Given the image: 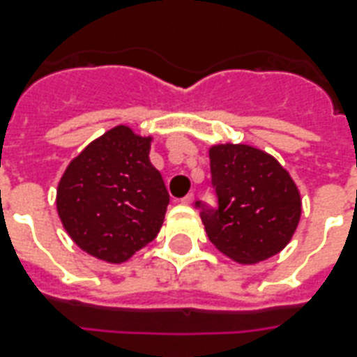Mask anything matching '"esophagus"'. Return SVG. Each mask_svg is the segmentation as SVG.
<instances>
[{
  "instance_id": "34e87169",
  "label": "esophagus",
  "mask_w": 357,
  "mask_h": 357,
  "mask_svg": "<svg viewBox=\"0 0 357 357\" xmlns=\"http://www.w3.org/2000/svg\"><path fill=\"white\" fill-rule=\"evenodd\" d=\"M192 202H195V195H187L181 198V204H183V206H190Z\"/></svg>"
}]
</instances>
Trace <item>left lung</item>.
I'll return each instance as SVG.
<instances>
[{
    "label": "left lung",
    "instance_id": "1",
    "mask_svg": "<svg viewBox=\"0 0 357 357\" xmlns=\"http://www.w3.org/2000/svg\"><path fill=\"white\" fill-rule=\"evenodd\" d=\"M209 161L217 206L195 204L209 241L243 265L282 252L302 213L300 192L287 170L248 144L213 146Z\"/></svg>",
    "mask_w": 357,
    "mask_h": 357
}]
</instances>
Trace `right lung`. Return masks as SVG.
<instances>
[{
    "label": "right lung",
    "instance_id": "add662e5",
    "mask_svg": "<svg viewBox=\"0 0 357 357\" xmlns=\"http://www.w3.org/2000/svg\"><path fill=\"white\" fill-rule=\"evenodd\" d=\"M150 140L116 126L86 146L59 181L61 222L98 259L123 263L161 229L170 196L148 157Z\"/></svg>",
    "mask_w": 357,
    "mask_h": 357
}]
</instances>
